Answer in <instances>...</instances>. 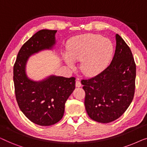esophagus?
Listing matches in <instances>:
<instances>
[{"mask_svg": "<svg viewBox=\"0 0 147 147\" xmlns=\"http://www.w3.org/2000/svg\"><path fill=\"white\" fill-rule=\"evenodd\" d=\"M76 87H81V86H82V84L79 80V79H78L76 81Z\"/></svg>", "mask_w": 147, "mask_h": 147, "instance_id": "obj_1", "label": "esophagus"}]
</instances>
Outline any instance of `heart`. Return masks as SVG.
<instances>
[{
  "label": "heart",
  "mask_w": 147,
  "mask_h": 147,
  "mask_svg": "<svg viewBox=\"0 0 147 147\" xmlns=\"http://www.w3.org/2000/svg\"><path fill=\"white\" fill-rule=\"evenodd\" d=\"M112 53L113 45L111 41L94 34L74 37L67 47L68 57L73 61H82V71L88 76H96L103 71L109 63ZM70 60L65 57L66 63L73 68L74 63Z\"/></svg>",
  "instance_id": "1"
}]
</instances>
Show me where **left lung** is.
<instances>
[{
  "instance_id": "left-lung-1",
  "label": "left lung",
  "mask_w": 147,
  "mask_h": 147,
  "mask_svg": "<svg viewBox=\"0 0 147 147\" xmlns=\"http://www.w3.org/2000/svg\"><path fill=\"white\" fill-rule=\"evenodd\" d=\"M116 40L111 63L94 77L81 81L86 112L92 120L101 123L120 117L132 102L135 91L136 63L132 51L118 34Z\"/></svg>"
}]
</instances>
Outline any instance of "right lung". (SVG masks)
I'll return each mask as SVG.
<instances>
[{
	"mask_svg": "<svg viewBox=\"0 0 147 147\" xmlns=\"http://www.w3.org/2000/svg\"><path fill=\"white\" fill-rule=\"evenodd\" d=\"M56 30L37 32L20 49L13 67L16 100L26 117L40 126H51L63 117L65 104L75 89L76 78L51 76L41 82L28 79L25 64L31 54L55 44Z\"/></svg>",
	"mask_w": 147,
	"mask_h": 147,
	"instance_id": "right-lung-1",
	"label": "right lung"
}]
</instances>
